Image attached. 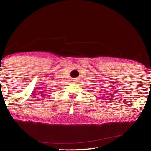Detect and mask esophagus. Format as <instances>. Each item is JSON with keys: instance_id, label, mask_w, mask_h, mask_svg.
Wrapping results in <instances>:
<instances>
[{"instance_id": "obj_1", "label": "esophagus", "mask_w": 151, "mask_h": 151, "mask_svg": "<svg viewBox=\"0 0 151 151\" xmlns=\"http://www.w3.org/2000/svg\"><path fill=\"white\" fill-rule=\"evenodd\" d=\"M73 81H74V83H76V81H76V79H75V80H73Z\"/></svg>"}]
</instances>
